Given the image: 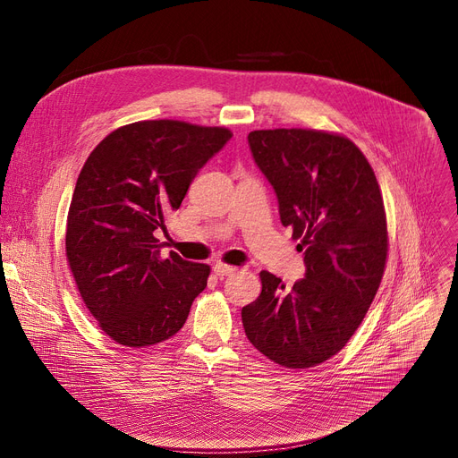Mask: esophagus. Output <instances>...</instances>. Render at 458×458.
I'll list each match as a JSON object with an SVG mask.
<instances>
[{
  "label": "esophagus",
  "mask_w": 458,
  "mask_h": 458,
  "mask_svg": "<svg viewBox=\"0 0 458 458\" xmlns=\"http://www.w3.org/2000/svg\"><path fill=\"white\" fill-rule=\"evenodd\" d=\"M237 269L235 267H232V266H226V263H215L213 266V273L216 275V276H230V275H233Z\"/></svg>",
  "instance_id": "1"
}]
</instances>
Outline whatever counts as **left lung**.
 Instances as JSON below:
<instances>
[{
  "label": "left lung",
  "instance_id": "obj_1",
  "mask_svg": "<svg viewBox=\"0 0 458 458\" xmlns=\"http://www.w3.org/2000/svg\"><path fill=\"white\" fill-rule=\"evenodd\" d=\"M249 147L273 185L280 221L304 252L292 290L261 271L259 297L242 310L249 342L273 362L314 368L345 347L366 318L388 254L386 213L366 156L318 130H258Z\"/></svg>",
  "mask_w": 458,
  "mask_h": 458
}]
</instances>
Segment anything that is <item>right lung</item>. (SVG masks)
I'll return each mask as SVG.
<instances>
[{"mask_svg": "<svg viewBox=\"0 0 458 458\" xmlns=\"http://www.w3.org/2000/svg\"><path fill=\"white\" fill-rule=\"evenodd\" d=\"M230 139L226 128L144 120L114 130L87 157L68 209L66 258L85 306L116 344L168 340L208 285L209 266L161 256L156 230Z\"/></svg>", "mask_w": 458, "mask_h": 458, "instance_id": "obj_1", "label": "right lung"}]
</instances>
